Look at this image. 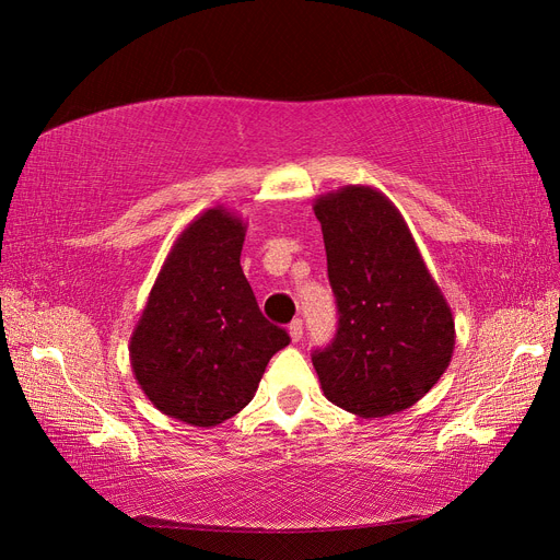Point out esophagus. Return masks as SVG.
<instances>
[{
  "label": "esophagus",
  "instance_id": "34e87169",
  "mask_svg": "<svg viewBox=\"0 0 560 560\" xmlns=\"http://www.w3.org/2000/svg\"><path fill=\"white\" fill-rule=\"evenodd\" d=\"M290 336H292L294 343L301 341V338H303V322H301V319H294V322H292V325H290Z\"/></svg>",
  "mask_w": 560,
  "mask_h": 560
}]
</instances>
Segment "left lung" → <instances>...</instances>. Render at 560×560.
Masks as SVG:
<instances>
[{"instance_id":"left-lung-1","label":"left lung","mask_w":560,"mask_h":560,"mask_svg":"<svg viewBox=\"0 0 560 560\" xmlns=\"http://www.w3.org/2000/svg\"><path fill=\"white\" fill-rule=\"evenodd\" d=\"M338 329L313 366L325 397L360 418H383L425 397L448 369L455 322L395 202L350 184L319 196Z\"/></svg>"}]
</instances>
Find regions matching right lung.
I'll return each instance as SVG.
<instances>
[{
    "label": "right lung",
    "mask_w": 560,
    "mask_h": 560,
    "mask_svg": "<svg viewBox=\"0 0 560 560\" xmlns=\"http://www.w3.org/2000/svg\"><path fill=\"white\" fill-rule=\"evenodd\" d=\"M243 219L217 206L186 226L130 336L147 399L175 420L214 428L252 401L268 360L290 343L243 273Z\"/></svg>",
    "instance_id": "obj_1"
}]
</instances>
